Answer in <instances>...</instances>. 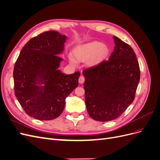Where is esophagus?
<instances>
[{"instance_id": "obj_1", "label": "esophagus", "mask_w": 160, "mask_h": 160, "mask_svg": "<svg viewBox=\"0 0 160 160\" xmlns=\"http://www.w3.org/2000/svg\"><path fill=\"white\" fill-rule=\"evenodd\" d=\"M84 81H85V77L83 76H80L79 78V83L80 84H82L84 83Z\"/></svg>"}]
</instances>
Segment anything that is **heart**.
I'll list each match as a JSON object with an SVG mask.
<instances>
[{"label":"heart","mask_w":160,"mask_h":160,"mask_svg":"<svg viewBox=\"0 0 160 160\" xmlns=\"http://www.w3.org/2000/svg\"><path fill=\"white\" fill-rule=\"evenodd\" d=\"M109 53L108 47L103 42L92 41L79 45L72 50V56H69L70 63L76 66L78 61H86L89 67L98 66L107 59Z\"/></svg>","instance_id":"obj_1"}]
</instances>
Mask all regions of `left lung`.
<instances>
[{
    "mask_svg": "<svg viewBox=\"0 0 160 160\" xmlns=\"http://www.w3.org/2000/svg\"><path fill=\"white\" fill-rule=\"evenodd\" d=\"M113 40L109 61L83 71L87 110L99 122H109L122 114L133 101L140 79L132 48L117 37Z\"/></svg>",
    "mask_w": 160,
    "mask_h": 160,
    "instance_id": "left-lung-1",
    "label": "left lung"
}]
</instances>
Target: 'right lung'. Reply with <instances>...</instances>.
I'll return each mask as SVG.
<instances>
[{"mask_svg":"<svg viewBox=\"0 0 160 160\" xmlns=\"http://www.w3.org/2000/svg\"><path fill=\"white\" fill-rule=\"evenodd\" d=\"M67 37L49 31L32 38L22 49L13 71L14 93L26 113L39 120L61 114L65 99L77 86L79 72L59 69Z\"/></svg>","mask_w":160,"mask_h":160,"instance_id":"add662e5","label":"right lung"}]
</instances>
